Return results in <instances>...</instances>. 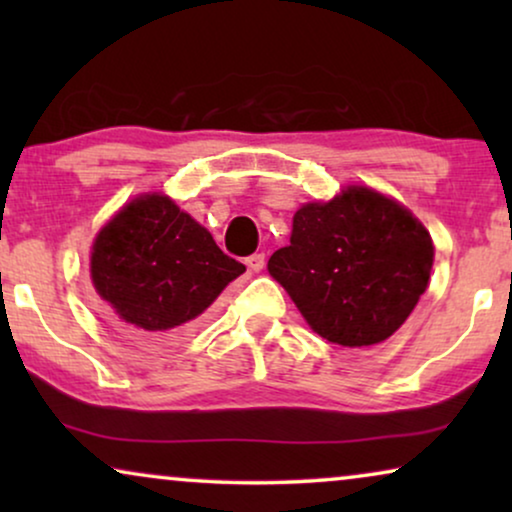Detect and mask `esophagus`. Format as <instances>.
Masks as SVG:
<instances>
[{
  "label": "esophagus",
  "instance_id": "34e87169",
  "mask_svg": "<svg viewBox=\"0 0 512 512\" xmlns=\"http://www.w3.org/2000/svg\"><path fill=\"white\" fill-rule=\"evenodd\" d=\"M247 268L254 272H261L265 268V254H251L247 258Z\"/></svg>",
  "mask_w": 512,
  "mask_h": 512
}]
</instances>
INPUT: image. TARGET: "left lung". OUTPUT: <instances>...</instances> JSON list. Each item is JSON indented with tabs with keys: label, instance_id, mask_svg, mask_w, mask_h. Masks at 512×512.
I'll list each match as a JSON object with an SVG mask.
<instances>
[{
	"label": "left lung",
	"instance_id": "left-lung-1",
	"mask_svg": "<svg viewBox=\"0 0 512 512\" xmlns=\"http://www.w3.org/2000/svg\"><path fill=\"white\" fill-rule=\"evenodd\" d=\"M433 242L398 202L352 186L293 216L289 247L270 275L328 342L368 347L394 335L426 291Z\"/></svg>",
	"mask_w": 512,
	"mask_h": 512
}]
</instances>
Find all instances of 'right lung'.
I'll return each instance as SVG.
<instances>
[{
	"label": "right lung",
	"instance_id": "right-lung-1",
	"mask_svg": "<svg viewBox=\"0 0 512 512\" xmlns=\"http://www.w3.org/2000/svg\"><path fill=\"white\" fill-rule=\"evenodd\" d=\"M244 265L165 195H142L100 230L90 277L118 319L139 333H179Z\"/></svg>",
	"mask_w": 512,
	"mask_h": 512
}]
</instances>
